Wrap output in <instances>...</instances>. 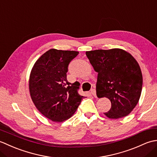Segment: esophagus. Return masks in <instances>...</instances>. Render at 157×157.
Listing matches in <instances>:
<instances>
[{"mask_svg":"<svg viewBox=\"0 0 157 157\" xmlns=\"http://www.w3.org/2000/svg\"><path fill=\"white\" fill-rule=\"evenodd\" d=\"M90 93L94 96H96V90L95 89H92L90 90Z\"/></svg>","mask_w":157,"mask_h":157,"instance_id":"34e87169","label":"esophagus"}]
</instances>
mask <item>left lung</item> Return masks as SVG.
Instances as JSON below:
<instances>
[{"instance_id": "8db88e82", "label": "left lung", "mask_w": 157, "mask_h": 157, "mask_svg": "<svg viewBox=\"0 0 157 157\" xmlns=\"http://www.w3.org/2000/svg\"><path fill=\"white\" fill-rule=\"evenodd\" d=\"M86 54L98 73L96 95L111 102V109L105 115L112 119L128 115L138 104L142 92V74L137 61L121 48L95 50Z\"/></svg>"}]
</instances>
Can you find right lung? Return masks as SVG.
I'll return each instance as SVG.
<instances>
[{"mask_svg": "<svg viewBox=\"0 0 157 157\" xmlns=\"http://www.w3.org/2000/svg\"><path fill=\"white\" fill-rule=\"evenodd\" d=\"M78 53L50 49L36 61L31 70V98L41 114L52 121L61 123L71 117L84 97L78 93L79 83L71 84L67 79L69 63Z\"/></svg>", "mask_w": 157, "mask_h": 157, "instance_id": "add662e5", "label": "right lung"}]
</instances>
